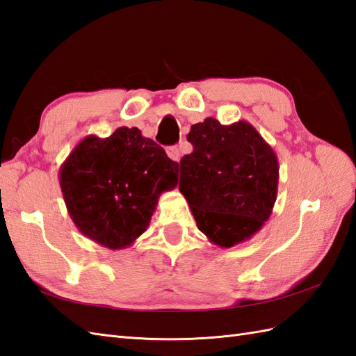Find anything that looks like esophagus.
<instances>
[{
	"mask_svg": "<svg viewBox=\"0 0 356 356\" xmlns=\"http://www.w3.org/2000/svg\"><path fill=\"white\" fill-rule=\"evenodd\" d=\"M167 154L170 156V159H172L175 162H179L180 161V149L177 147V145H172V147H168L167 149Z\"/></svg>",
	"mask_w": 356,
	"mask_h": 356,
	"instance_id": "1",
	"label": "esophagus"
}]
</instances>
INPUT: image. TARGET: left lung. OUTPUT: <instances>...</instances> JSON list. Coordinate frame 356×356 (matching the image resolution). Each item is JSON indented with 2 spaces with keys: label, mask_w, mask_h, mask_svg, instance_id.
<instances>
[{
  "label": "left lung",
  "mask_w": 356,
  "mask_h": 356,
  "mask_svg": "<svg viewBox=\"0 0 356 356\" xmlns=\"http://www.w3.org/2000/svg\"><path fill=\"white\" fill-rule=\"evenodd\" d=\"M194 152L180 161L179 191L198 230L221 248L248 241L272 213L278 193L277 154L251 123L216 118L191 126Z\"/></svg>",
  "instance_id": "left-lung-1"
}]
</instances>
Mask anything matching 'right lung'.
Listing matches in <instances>:
<instances>
[{
    "mask_svg": "<svg viewBox=\"0 0 356 356\" xmlns=\"http://www.w3.org/2000/svg\"><path fill=\"white\" fill-rule=\"evenodd\" d=\"M177 168L138 127L122 126L108 138L81 140L58 179L76 229L105 248L123 250L147 230L159 195L177 186Z\"/></svg>",
    "mask_w": 356,
    "mask_h": 356,
    "instance_id": "1",
    "label": "right lung"
}]
</instances>
